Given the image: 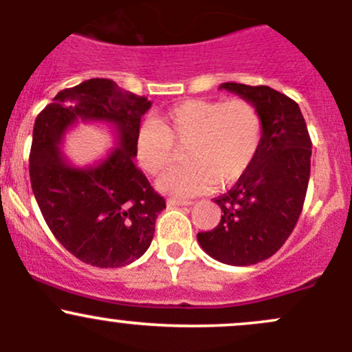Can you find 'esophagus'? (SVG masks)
<instances>
[{
    "mask_svg": "<svg viewBox=\"0 0 352 352\" xmlns=\"http://www.w3.org/2000/svg\"><path fill=\"white\" fill-rule=\"evenodd\" d=\"M166 204H168L170 208H173V206H190L192 202L182 201V199H168V201H166Z\"/></svg>",
    "mask_w": 352,
    "mask_h": 352,
    "instance_id": "esophagus-1",
    "label": "esophagus"
}]
</instances>
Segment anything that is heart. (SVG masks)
Returning a JSON list of instances; mask_svg holds the SVG:
<instances>
[{"mask_svg": "<svg viewBox=\"0 0 352 352\" xmlns=\"http://www.w3.org/2000/svg\"><path fill=\"white\" fill-rule=\"evenodd\" d=\"M262 141V117L245 98L226 102L190 98L156 116L136 134V158L150 175H160L184 148L180 168L158 180L163 192L189 197L232 186L254 162Z\"/></svg>", "mask_w": 352, "mask_h": 352, "instance_id": "1", "label": "heart"}]
</instances>
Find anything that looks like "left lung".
<instances>
[{
	"label": "left lung",
	"instance_id": "1",
	"mask_svg": "<svg viewBox=\"0 0 352 352\" xmlns=\"http://www.w3.org/2000/svg\"><path fill=\"white\" fill-rule=\"evenodd\" d=\"M252 102L262 117V141L239 182L216 197L221 219L197 233L209 257L228 265H252L274 255L293 232L310 180L311 141L294 100L271 87L219 85Z\"/></svg>",
	"mask_w": 352,
	"mask_h": 352
}]
</instances>
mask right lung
Here are the masks:
<instances>
[{"instance_id": "right-lung-1", "label": "right lung", "mask_w": 352, "mask_h": 352, "mask_svg": "<svg viewBox=\"0 0 352 352\" xmlns=\"http://www.w3.org/2000/svg\"><path fill=\"white\" fill-rule=\"evenodd\" d=\"M146 97L107 78L61 90L37 116L30 148V184L52 235L76 258L95 267H122L140 258L155 235L165 199L134 165ZM80 122L107 123L116 148L87 167L60 151L65 133Z\"/></svg>"}]
</instances>
